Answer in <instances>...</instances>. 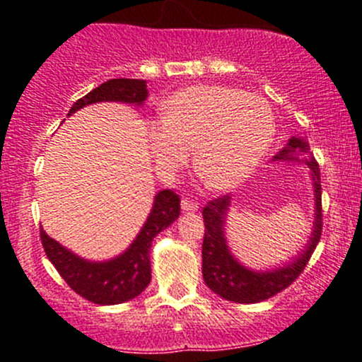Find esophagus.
I'll return each mask as SVG.
<instances>
[{"instance_id":"esophagus-1","label":"esophagus","mask_w":362,"mask_h":362,"mask_svg":"<svg viewBox=\"0 0 362 362\" xmlns=\"http://www.w3.org/2000/svg\"><path fill=\"white\" fill-rule=\"evenodd\" d=\"M199 208V203H196L194 199H182V210L184 211H196Z\"/></svg>"}]
</instances>
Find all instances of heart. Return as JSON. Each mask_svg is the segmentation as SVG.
<instances>
[{
	"label": "heart",
	"instance_id": "1",
	"mask_svg": "<svg viewBox=\"0 0 362 362\" xmlns=\"http://www.w3.org/2000/svg\"><path fill=\"white\" fill-rule=\"evenodd\" d=\"M275 117L262 98L222 86H194L173 94L163 117L148 124V147L163 171L184 166L196 147V171L211 189L249 178L268 152Z\"/></svg>",
	"mask_w": 362,
	"mask_h": 362
}]
</instances>
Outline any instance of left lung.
I'll return each mask as SVG.
<instances>
[{
    "label": "left lung",
    "instance_id": "8db88e82",
    "mask_svg": "<svg viewBox=\"0 0 362 362\" xmlns=\"http://www.w3.org/2000/svg\"><path fill=\"white\" fill-rule=\"evenodd\" d=\"M298 156H305L303 163L310 168L312 175L313 192H315V222L305 250L299 252L298 257H293V261L287 264L268 272H254L245 268L242 262L236 261L226 242L224 224L226 215L231 206V198L229 196L215 198L203 208V279L204 284L221 298L235 303L264 301L279 294L280 291L287 289L308 264L322 233V199H320L322 192H320L319 163L310 154L308 144L301 136L291 138L287 147H284L273 160H299Z\"/></svg>",
    "mask_w": 362,
    "mask_h": 362
}]
</instances>
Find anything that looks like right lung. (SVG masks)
<instances>
[{
	"instance_id": "add662e5",
	"label": "right lung",
	"mask_w": 362,
	"mask_h": 362,
	"mask_svg": "<svg viewBox=\"0 0 362 362\" xmlns=\"http://www.w3.org/2000/svg\"><path fill=\"white\" fill-rule=\"evenodd\" d=\"M148 96L147 82L138 78H112L87 93L69 108L68 115L80 108L101 101L141 105ZM180 215V198L171 189L159 191L154 198V206L138 233L134 242L110 261H86L64 249L59 242L40 231L42 245L49 261L56 266L64 282L96 305H119L136 298L151 284V247L152 240L166 229Z\"/></svg>"
}]
</instances>
